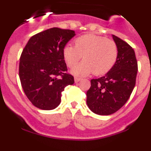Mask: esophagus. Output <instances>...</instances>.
I'll use <instances>...</instances> for the list:
<instances>
[{
    "mask_svg": "<svg viewBox=\"0 0 151 151\" xmlns=\"http://www.w3.org/2000/svg\"><path fill=\"white\" fill-rule=\"evenodd\" d=\"M74 80H75V82H76V83H77V82H78L79 81H81V80H82V78H78V77H75Z\"/></svg>",
    "mask_w": 151,
    "mask_h": 151,
    "instance_id": "1",
    "label": "esophagus"
}]
</instances>
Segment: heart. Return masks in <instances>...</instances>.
I'll list each match as a JSON object with an SVG mask.
<instances>
[{
	"label": "heart",
	"instance_id": "1",
	"mask_svg": "<svg viewBox=\"0 0 151 151\" xmlns=\"http://www.w3.org/2000/svg\"><path fill=\"white\" fill-rule=\"evenodd\" d=\"M75 46L67 45L63 55L67 66H74L83 57L84 60L72 69L76 76L94 73L104 75L110 71L116 62L118 47L114 41L94 35H84L75 40Z\"/></svg>",
	"mask_w": 151,
	"mask_h": 151
}]
</instances>
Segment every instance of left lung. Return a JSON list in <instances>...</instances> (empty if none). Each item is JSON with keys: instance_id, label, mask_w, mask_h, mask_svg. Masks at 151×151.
<instances>
[{"instance_id": "obj_1", "label": "left lung", "mask_w": 151, "mask_h": 151, "mask_svg": "<svg viewBox=\"0 0 151 151\" xmlns=\"http://www.w3.org/2000/svg\"><path fill=\"white\" fill-rule=\"evenodd\" d=\"M118 47V57L113 67L104 76L91 80L87 91V105L97 115L116 113L127 102L135 85L138 63L133 48L113 35Z\"/></svg>"}]
</instances>
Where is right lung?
<instances>
[{"label": "right lung", "instance_id": "obj_1", "mask_svg": "<svg viewBox=\"0 0 151 151\" xmlns=\"http://www.w3.org/2000/svg\"><path fill=\"white\" fill-rule=\"evenodd\" d=\"M76 35L74 31L51 28L33 35L20 57L19 75L22 89L36 107L54 110L65 87L74 83L67 74L63 50Z\"/></svg>", "mask_w": 151, "mask_h": 151}]
</instances>
